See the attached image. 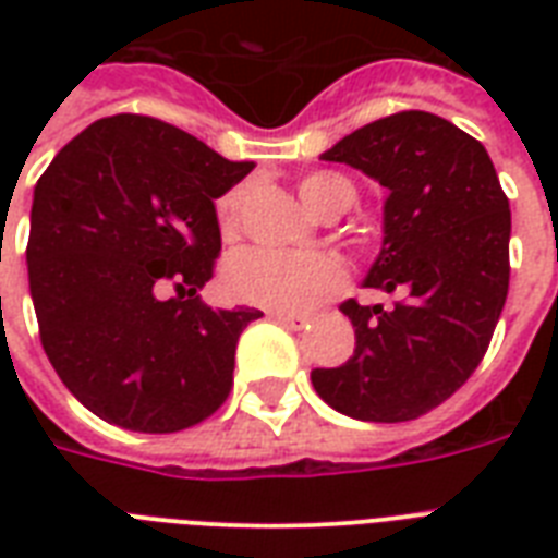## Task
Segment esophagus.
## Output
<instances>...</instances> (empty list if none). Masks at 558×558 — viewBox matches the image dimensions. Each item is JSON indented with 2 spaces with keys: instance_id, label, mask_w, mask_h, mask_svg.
<instances>
[{
  "instance_id": "1",
  "label": "esophagus",
  "mask_w": 558,
  "mask_h": 558,
  "mask_svg": "<svg viewBox=\"0 0 558 558\" xmlns=\"http://www.w3.org/2000/svg\"><path fill=\"white\" fill-rule=\"evenodd\" d=\"M271 318L283 324V327H289V330H304V327H310V318L301 313H271Z\"/></svg>"
}]
</instances>
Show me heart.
Returning a JSON list of instances; mask_svg holds the SVG:
<instances>
[{
	"mask_svg": "<svg viewBox=\"0 0 558 558\" xmlns=\"http://www.w3.org/2000/svg\"><path fill=\"white\" fill-rule=\"evenodd\" d=\"M298 193L310 210L330 217L353 202V187L339 173H306ZM243 187H231L217 199L219 231L231 236L240 222ZM344 287V266L327 252H271L243 248L226 266V289L236 301L275 313H304Z\"/></svg>",
	"mask_w": 558,
	"mask_h": 558,
	"instance_id": "1",
	"label": "heart"
}]
</instances>
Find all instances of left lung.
Wrapping results in <instances>:
<instances>
[{
	"mask_svg": "<svg viewBox=\"0 0 558 558\" xmlns=\"http://www.w3.org/2000/svg\"><path fill=\"white\" fill-rule=\"evenodd\" d=\"M388 187L365 287L393 306L341 304L356 350L315 367V393L365 423L432 411L484 359L510 289V199L484 144L432 112L379 118L322 153Z\"/></svg>",
	"mask_w": 558,
	"mask_h": 558,
	"instance_id": "obj_1",
	"label": "left lung"
}]
</instances>
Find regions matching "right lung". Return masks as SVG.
Wrapping results in <instances>:
<instances>
[{
    "label": "right lung",
    "instance_id": "right-lung-1",
    "mask_svg": "<svg viewBox=\"0 0 558 558\" xmlns=\"http://www.w3.org/2000/svg\"><path fill=\"white\" fill-rule=\"evenodd\" d=\"M252 168L159 118L112 116L39 177L31 301L48 362L92 414L170 434L226 402L236 339L263 313L210 310L196 292L222 245L214 199Z\"/></svg>",
    "mask_w": 558,
    "mask_h": 558
}]
</instances>
